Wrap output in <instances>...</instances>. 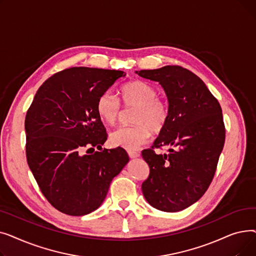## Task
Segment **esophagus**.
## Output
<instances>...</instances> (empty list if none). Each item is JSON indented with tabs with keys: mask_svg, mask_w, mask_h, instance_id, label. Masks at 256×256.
I'll list each match as a JSON object with an SVG mask.
<instances>
[{
	"mask_svg": "<svg viewBox=\"0 0 256 256\" xmlns=\"http://www.w3.org/2000/svg\"><path fill=\"white\" fill-rule=\"evenodd\" d=\"M128 156L130 158H137L140 156V154L136 152H128Z\"/></svg>",
	"mask_w": 256,
	"mask_h": 256,
	"instance_id": "1",
	"label": "esophagus"
}]
</instances>
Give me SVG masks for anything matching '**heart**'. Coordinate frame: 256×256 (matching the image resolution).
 Returning <instances> with one entry per match:
<instances>
[{"instance_id":"obj_1","label":"heart","mask_w":256,"mask_h":256,"mask_svg":"<svg viewBox=\"0 0 256 256\" xmlns=\"http://www.w3.org/2000/svg\"><path fill=\"white\" fill-rule=\"evenodd\" d=\"M121 100L128 106H136L130 126H120L110 135V142L115 147L136 150L148 141L152 130L160 132L168 120L166 104L156 98L154 86L143 80H132L120 91ZM96 112L108 124H114L120 115L119 100L111 92H104L96 102Z\"/></svg>"}]
</instances>
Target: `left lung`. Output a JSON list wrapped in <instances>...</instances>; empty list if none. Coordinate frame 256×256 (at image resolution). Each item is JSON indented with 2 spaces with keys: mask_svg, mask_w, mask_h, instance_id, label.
Instances as JSON below:
<instances>
[{
  "mask_svg": "<svg viewBox=\"0 0 256 256\" xmlns=\"http://www.w3.org/2000/svg\"><path fill=\"white\" fill-rule=\"evenodd\" d=\"M158 82L168 100V120L152 148L142 152L150 176L142 193L156 210L176 212L199 200L210 184L225 141L222 109L204 80L176 65L135 72Z\"/></svg>",
  "mask_w": 256,
  "mask_h": 256,
  "instance_id": "obj_1",
  "label": "left lung"
}]
</instances>
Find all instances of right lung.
I'll return each instance as SVG.
<instances>
[{
  "label": "right lung",
  "mask_w": 256,
  "mask_h": 256,
  "mask_svg": "<svg viewBox=\"0 0 256 256\" xmlns=\"http://www.w3.org/2000/svg\"><path fill=\"white\" fill-rule=\"evenodd\" d=\"M121 70L72 67L48 78L26 115V154L48 202L70 216L98 210L112 180L128 163L124 148L102 150L106 132L96 112L98 98Z\"/></svg>",
  "instance_id": "add662e5"
}]
</instances>
